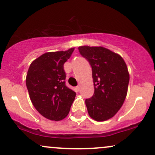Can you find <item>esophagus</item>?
I'll return each instance as SVG.
<instances>
[{
	"label": "esophagus",
	"mask_w": 155,
	"mask_h": 155,
	"mask_svg": "<svg viewBox=\"0 0 155 155\" xmlns=\"http://www.w3.org/2000/svg\"><path fill=\"white\" fill-rule=\"evenodd\" d=\"M79 90H80V87H79V86L76 87V92H79Z\"/></svg>",
	"instance_id": "34e87169"
}]
</instances>
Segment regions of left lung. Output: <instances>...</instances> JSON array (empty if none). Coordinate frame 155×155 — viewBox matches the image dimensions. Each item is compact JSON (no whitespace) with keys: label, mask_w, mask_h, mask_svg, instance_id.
<instances>
[{"label":"left lung","mask_w":155,"mask_h":155,"mask_svg":"<svg viewBox=\"0 0 155 155\" xmlns=\"http://www.w3.org/2000/svg\"><path fill=\"white\" fill-rule=\"evenodd\" d=\"M79 51L92 71L95 92L85 101L89 115L97 122L109 120L120 109L127 95V65L120 54L105 47L81 46Z\"/></svg>","instance_id":"8db88e82"}]
</instances>
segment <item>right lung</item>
Listing matches in <instances>:
<instances>
[{
    "label": "right lung",
    "mask_w": 155,
    "mask_h": 155,
    "mask_svg": "<svg viewBox=\"0 0 155 155\" xmlns=\"http://www.w3.org/2000/svg\"><path fill=\"white\" fill-rule=\"evenodd\" d=\"M74 48L44 53L32 62L26 76V86L35 109L42 116L60 121L68 116L76 92L65 85L63 65Z\"/></svg>",
    "instance_id": "add662e5"
}]
</instances>
